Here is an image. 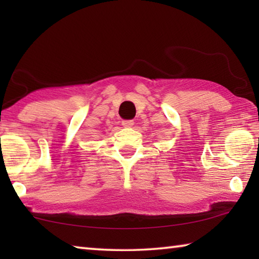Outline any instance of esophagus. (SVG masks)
I'll list each match as a JSON object with an SVG mask.
<instances>
[{
    "mask_svg": "<svg viewBox=\"0 0 259 259\" xmlns=\"http://www.w3.org/2000/svg\"><path fill=\"white\" fill-rule=\"evenodd\" d=\"M122 125L125 126V128H130V126L134 125V121L133 120H124V121H122Z\"/></svg>",
    "mask_w": 259,
    "mask_h": 259,
    "instance_id": "1",
    "label": "esophagus"
}]
</instances>
